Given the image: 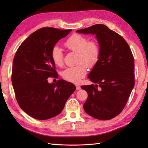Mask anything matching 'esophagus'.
<instances>
[{"instance_id":"obj_1","label":"esophagus","mask_w":148,"mask_h":148,"mask_svg":"<svg viewBox=\"0 0 148 148\" xmlns=\"http://www.w3.org/2000/svg\"><path fill=\"white\" fill-rule=\"evenodd\" d=\"M81 89V86L79 85H76V90H79Z\"/></svg>"}]
</instances>
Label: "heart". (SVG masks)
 <instances>
[{
    "label": "heart",
    "instance_id": "b5f03b06",
    "mask_svg": "<svg viewBox=\"0 0 148 148\" xmlns=\"http://www.w3.org/2000/svg\"><path fill=\"white\" fill-rule=\"evenodd\" d=\"M64 45L70 51L77 53V62L79 64L65 69L62 72V76L69 82L77 83L86 75V67L93 68L98 62L100 56V46L95 40L88 41L86 37L78 34L69 37ZM51 59L56 66L61 67L64 64V54L60 47H53Z\"/></svg>",
    "mask_w": 148,
    "mask_h": 148
}]
</instances>
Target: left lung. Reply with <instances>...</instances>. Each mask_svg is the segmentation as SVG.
I'll list each match as a JSON object with an SVG mask.
<instances>
[{
  "mask_svg": "<svg viewBox=\"0 0 148 148\" xmlns=\"http://www.w3.org/2000/svg\"><path fill=\"white\" fill-rule=\"evenodd\" d=\"M76 32L95 35L100 49L99 61L88 76L95 84L81 86L88 93L84 110L94 118L109 120L122 111L134 86L132 53L125 40L104 25Z\"/></svg>",
  "mask_w": 148,
  "mask_h": 148,
  "instance_id": "left-lung-1",
  "label": "left lung"
}]
</instances>
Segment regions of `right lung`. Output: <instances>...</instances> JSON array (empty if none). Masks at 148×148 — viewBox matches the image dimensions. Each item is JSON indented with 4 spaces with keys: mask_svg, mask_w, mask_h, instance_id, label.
<instances>
[{
    "mask_svg": "<svg viewBox=\"0 0 148 148\" xmlns=\"http://www.w3.org/2000/svg\"><path fill=\"white\" fill-rule=\"evenodd\" d=\"M71 30L42 28L30 34L16 53L12 86L19 106L31 117L45 120L58 115L76 90L74 84L63 79L56 84L48 81L49 77H58L51 50Z\"/></svg>",
    "mask_w": 148,
    "mask_h": 148,
    "instance_id": "add662e5",
    "label": "right lung"
}]
</instances>
